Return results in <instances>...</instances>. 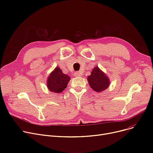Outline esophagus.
Returning <instances> with one entry per match:
<instances>
[{
  "label": "esophagus",
  "mask_w": 153,
  "mask_h": 153,
  "mask_svg": "<svg viewBox=\"0 0 153 153\" xmlns=\"http://www.w3.org/2000/svg\"><path fill=\"white\" fill-rule=\"evenodd\" d=\"M82 75V73H81V72H76L74 73V76L76 77H81Z\"/></svg>",
  "instance_id": "obj_1"
}]
</instances>
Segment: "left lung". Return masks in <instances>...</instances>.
Listing matches in <instances>:
<instances>
[{"mask_svg":"<svg viewBox=\"0 0 153 153\" xmlns=\"http://www.w3.org/2000/svg\"><path fill=\"white\" fill-rule=\"evenodd\" d=\"M87 81L90 87L97 92L106 90L110 84L108 77L98 66L92 69L91 75L87 77Z\"/></svg>","mask_w":153,"mask_h":153,"instance_id":"1","label":"left lung"}]
</instances>
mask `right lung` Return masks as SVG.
I'll list each match as a JSON object with an SVG mask.
<instances>
[{
	"label": "right lung",
	"mask_w": 153,
	"mask_h": 153,
	"mask_svg": "<svg viewBox=\"0 0 153 153\" xmlns=\"http://www.w3.org/2000/svg\"><path fill=\"white\" fill-rule=\"evenodd\" d=\"M71 77L64 74L62 70L56 67L48 76L46 81L47 87L49 91L54 93H61L67 87Z\"/></svg>",
	"instance_id": "obj_1"
}]
</instances>
